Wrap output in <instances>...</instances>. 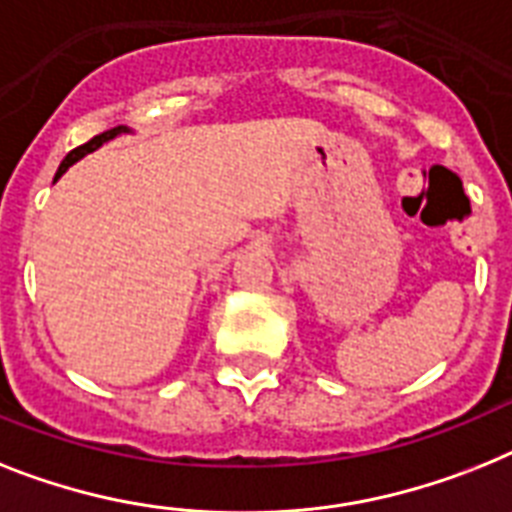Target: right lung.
I'll use <instances>...</instances> for the list:
<instances>
[{
	"label": "right lung",
	"instance_id": "add662e5",
	"mask_svg": "<svg viewBox=\"0 0 512 512\" xmlns=\"http://www.w3.org/2000/svg\"><path fill=\"white\" fill-rule=\"evenodd\" d=\"M120 133H130V128H125V125H117V128L104 130V133L94 135V138H91V141H88V143H83V146H78V149L70 151V154H67L65 159H62V164H59L57 177L65 175L67 167H73V164L78 162V159H83V156H86V154H91V151H96V149H99V146H101V143L112 141V138H117V135H120ZM57 177H54V180H57Z\"/></svg>",
	"mask_w": 512,
	"mask_h": 512
}]
</instances>
